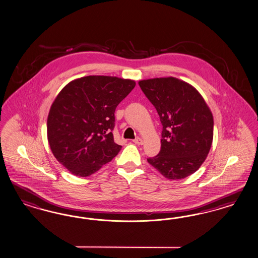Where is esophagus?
<instances>
[{
  "instance_id": "1",
  "label": "esophagus",
  "mask_w": 258,
  "mask_h": 258,
  "mask_svg": "<svg viewBox=\"0 0 258 258\" xmlns=\"http://www.w3.org/2000/svg\"><path fill=\"white\" fill-rule=\"evenodd\" d=\"M133 143H134V144H136V145H139V146H140V145H143V140L138 137V138H136L135 140H133Z\"/></svg>"
}]
</instances>
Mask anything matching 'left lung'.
I'll list each match as a JSON object with an SVG mask.
<instances>
[{"instance_id": "8db88e82", "label": "left lung", "mask_w": 258, "mask_h": 258, "mask_svg": "<svg viewBox=\"0 0 258 258\" xmlns=\"http://www.w3.org/2000/svg\"><path fill=\"white\" fill-rule=\"evenodd\" d=\"M139 86L163 125L161 150L148 162L168 180L195 173L211 149L214 118L197 89L179 78H150Z\"/></svg>"}]
</instances>
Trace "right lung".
Masks as SVG:
<instances>
[{
  "label": "right lung",
  "mask_w": 258,
  "mask_h": 258,
  "mask_svg": "<svg viewBox=\"0 0 258 258\" xmlns=\"http://www.w3.org/2000/svg\"><path fill=\"white\" fill-rule=\"evenodd\" d=\"M133 79L88 76L56 95L47 118V139L55 159L78 177H88L121 149L114 143V112L133 91Z\"/></svg>",
  "instance_id": "1"
}]
</instances>
